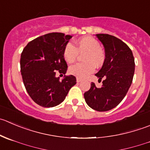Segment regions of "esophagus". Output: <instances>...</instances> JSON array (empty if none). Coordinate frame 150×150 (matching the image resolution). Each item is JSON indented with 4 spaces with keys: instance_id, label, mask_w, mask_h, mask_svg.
Returning <instances> with one entry per match:
<instances>
[{
    "instance_id": "obj_1",
    "label": "esophagus",
    "mask_w": 150,
    "mask_h": 150,
    "mask_svg": "<svg viewBox=\"0 0 150 150\" xmlns=\"http://www.w3.org/2000/svg\"><path fill=\"white\" fill-rule=\"evenodd\" d=\"M76 81H77V83H80L81 81V78H76Z\"/></svg>"
}]
</instances>
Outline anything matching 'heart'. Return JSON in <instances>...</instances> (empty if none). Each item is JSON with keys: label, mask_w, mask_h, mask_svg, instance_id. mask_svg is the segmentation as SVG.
Masks as SVG:
<instances>
[{"label": "heart", "mask_w": 150, "mask_h": 150, "mask_svg": "<svg viewBox=\"0 0 150 150\" xmlns=\"http://www.w3.org/2000/svg\"><path fill=\"white\" fill-rule=\"evenodd\" d=\"M75 45L76 47L68 43L64 49L63 56L67 63H72L78 56V52L85 53L83 55L84 63L75 64L69 68L71 75L83 78L94 72L95 66H102L105 56L104 51L100 48L99 42L91 36L78 39Z\"/></svg>", "instance_id": "heart-1"}]
</instances>
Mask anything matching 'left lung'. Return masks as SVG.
Segmentation results:
<instances>
[{"label":"left lung","instance_id":"obj_1","mask_svg":"<svg viewBox=\"0 0 150 150\" xmlns=\"http://www.w3.org/2000/svg\"><path fill=\"white\" fill-rule=\"evenodd\" d=\"M103 45L105 59L96 76L103 81L97 88L91 83V88L84 93L86 103L97 111H107L118 105L124 99L132 83L135 62L130 47L120 39L105 33L96 34Z\"/></svg>","mask_w":150,"mask_h":150}]
</instances>
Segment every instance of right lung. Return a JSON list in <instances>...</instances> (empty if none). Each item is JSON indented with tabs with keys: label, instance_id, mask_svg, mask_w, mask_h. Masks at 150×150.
I'll return each instance as SVG.
<instances>
[{
	"label": "right lung",
	"instance_id": "add662e5",
	"mask_svg": "<svg viewBox=\"0 0 150 150\" xmlns=\"http://www.w3.org/2000/svg\"><path fill=\"white\" fill-rule=\"evenodd\" d=\"M72 36L62 33H50L28 43L20 57L23 83L32 100L45 108L54 107L66 98L76 84L73 75H64L60 81L56 72L65 75L67 64L64 49Z\"/></svg>",
	"mask_w": 150,
	"mask_h": 150
}]
</instances>
